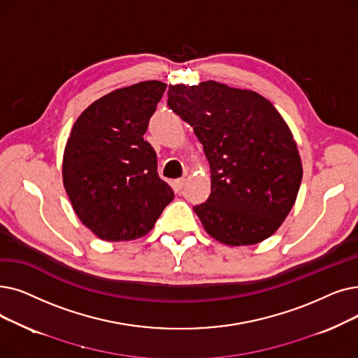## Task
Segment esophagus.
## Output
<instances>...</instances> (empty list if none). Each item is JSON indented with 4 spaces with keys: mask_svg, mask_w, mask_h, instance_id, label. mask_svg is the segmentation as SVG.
<instances>
[{
    "mask_svg": "<svg viewBox=\"0 0 358 358\" xmlns=\"http://www.w3.org/2000/svg\"><path fill=\"white\" fill-rule=\"evenodd\" d=\"M184 182H185V178H180V180H176V182H174L176 192H181V189L184 187Z\"/></svg>",
    "mask_w": 358,
    "mask_h": 358,
    "instance_id": "1",
    "label": "esophagus"
}]
</instances>
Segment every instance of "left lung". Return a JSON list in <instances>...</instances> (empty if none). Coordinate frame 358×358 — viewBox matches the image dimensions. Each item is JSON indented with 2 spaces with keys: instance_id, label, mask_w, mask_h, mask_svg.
I'll return each instance as SVG.
<instances>
[{
  "instance_id": "left-lung-1",
  "label": "left lung",
  "mask_w": 358,
  "mask_h": 358,
  "mask_svg": "<svg viewBox=\"0 0 358 358\" xmlns=\"http://www.w3.org/2000/svg\"><path fill=\"white\" fill-rule=\"evenodd\" d=\"M168 105L194 130L210 166V194L194 212L210 237L252 245L275 234L292 209L301 158L266 98L215 80L169 85Z\"/></svg>"
}]
</instances>
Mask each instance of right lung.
<instances>
[{"label": "right lung", "mask_w": 358, "mask_h": 358, "mask_svg": "<svg viewBox=\"0 0 358 358\" xmlns=\"http://www.w3.org/2000/svg\"><path fill=\"white\" fill-rule=\"evenodd\" d=\"M166 85L141 82L113 90L76 120L63 157V182L76 215L98 238L146 236L174 192L159 178L145 141Z\"/></svg>", "instance_id": "1"}]
</instances>
